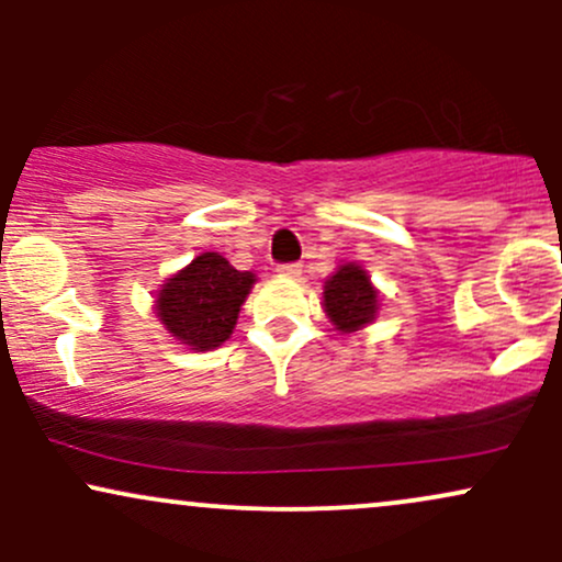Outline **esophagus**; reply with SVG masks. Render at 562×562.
Returning <instances> with one entry per match:
<instances>
[{
  "mask_svg": "<svg viewBox=\"0 0 562 562\" xmlns=\"http://www.w3.org/2000/svg\"><path fill=\"white\" fill-rule=\"evenodd\" d=\"M277 274L288 277V280H299L301 263H280V267H277Z\"/></svg>",
  "mask_w": 562,
  "mask_h": 562,
  "instance_id": "esophagus-1",
  "label": "esophagus"
}]
</instances>
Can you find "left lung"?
<instances>
[{
  "instance_id": "left-lung-1",
  "label": "left lung",
  "mask_w": 562,
  "mask_h": 562,
  "mask_svg": "<svg viewBox=\"0 0 562 562\" xmlns=\"http://www.w3.org/2000/svg\"><path fill=\"white\" fill-rule=\"evenodd\" d=\"M322 306L340 335L364 330L380 314V290L362 263L346 261L322 285Z\"/></svg>"
}]
</instances>
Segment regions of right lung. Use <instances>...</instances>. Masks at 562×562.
I'll use <instances>...</instances> for the list:
<instances>
[{
	"mask_svg": "<svg viewBox=\"0 0 562 562\" xmlns=\"http://www.w3.org/2000/svg\"><path fill=\"white\" fill-rule=\"evenodd\" d=\"M254 285V272H240L222 254L205 250L166 277L156 290L153 314L177 344L190 351H214L229 340Z\"/></svg>",
	"mask_w": 562,
	"mask_h": 562,
	"instance_id": "obj_1",
	"label": "right lung"
}]
</instances>
